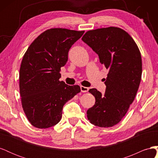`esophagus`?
Segmentation results:
<instances>
[{
  "label": "esophagus",
  "mask_w": 158,
  "mask_h": 158,
  "mask_svg": "<svg viewBox=\"0 0 158 158\" xmlns=\"http://www.w3.org/2000/svg\"><path fill=\"white\" fill-rule=\"evenodd\" d=\"M80 89H81V92H88L89 88L84 87V86H82V85H81Z\"/></svg>",
  "instance_id": "esophagus-1"
}]
</instances>
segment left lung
Here are the masks:
<instances>
[{
    "instance_id": "1",
    "label": "left lung",
    "mask_w": 158,
    "mask_h": 158,
    "mask_svg": "<svg viewBox=\"0 0 158 158\" xmlns=\"http://www.w3.org/2000/svg\"><path fill=\"white\" fill-rule=\"evenodd\" d=\"M82 40L109 70L104 95L89 90L95 103L87 111L88 118L95 126L111 127L121 121L135 98L142 76L140 52L130 35L118 27L88 31Z\"/></svg>"
}]
</instances>
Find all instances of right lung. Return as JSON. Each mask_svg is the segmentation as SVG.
Here are the masks:
<instances>
[{"mask_svg": "<svg viewBox=\"0 0 158 158\" xmlns=\"http://www.w3.org/2000/svg\"><path fill=\"white\" fill-rule=\"evenodd\" d=\"M84 31L52 28L42 33L28 47L20 69L22 105L28 121L38 128L56 125L64 105L80 92L78 85L60 82V68L70 49Z\"/></svg>", "mask_w": 158, "mask_h": 158, "instance_id": "add662e5", "label": "right lung"}]
</instances>
